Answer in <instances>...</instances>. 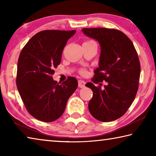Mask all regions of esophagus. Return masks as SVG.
<instances>
[{"label":"esophagus","mask_w":156,"mask_h":156,"mask_svg":"<svg viewBox=\"0 0 156 156\" xmlns=\"http://www.w3.org/2000/svg\"><path fill=\"white\" fill-rule=\"evenodd\" d=\"M85 86V82L82 80H78V87L80 88H83Z\"/></svg>","instance_id":"1"}]
</instances>
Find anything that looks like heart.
Listing matches in <instances>:
<instances>
[{"label": "heart", "mask_w": 156, "mask_h": 156, "mask_svg": "<svg viewBox=\"0 0 156 156\" xmlns=\"http://www.w3.org/2000/svg\"><path fill=\"white\" fill-rule=\"evenodd\" d=\"M95 43V42L92 40H89L87 41H86L85 43ZM86 72H87V70L85 69H80V73H81V74H84V73H86Z\"/></svg>", "instance_id": "heart-1"}]
</instances>
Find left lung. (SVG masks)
<instances>
[{"label": "left lung", "instance_id": "8db88e82", "mask_svg": "<svg viewBox=\"0 0 156 156\" xmlns=\"http://www.w3.org/2000/svg\"><path fill=\"white\" fill-rule=\"evenodd\" d=\"M83 32L99 42V67L94 70L93 83L85 86L93 91L89 110L101 122H111L125 114L138 89L140 63L133 43L122 31L109 28H83ZM105 80L102 89L94 83ZM101 86V84H100Z\"/></svg>", "mask_w": 156, "mask_h": 156}]
</instances>
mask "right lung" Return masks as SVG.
<instances>
[{"label": "right lung", "instance_id": "obj_1", "mask_svg": "<svg viewBox=\"0 0 156 156\" xmlns=\"http://www.w3.org/2000/svg\"><path fill=\"white\" fill-rule=\"evenodd\" d=\"M76 30H44L35 34L21 51L18 60L16 86L27 112L45 122L57 120L78 87L69 76L61 84L53 80L61 62L62 50Z\"/></svg>", "mask_w": 156, "mask_h": 156}]
</instances>
